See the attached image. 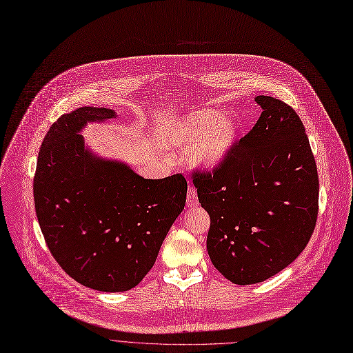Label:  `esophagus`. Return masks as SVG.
<instances>
[{
  "mask_svg": "<svg viewBox=\"0 0 353 353\" xmlns=\"http://www.w3.org/2000/svg\"><path fill=\"white\" fill-rule=\"evenodd\" d=\"M186 203L189 208H195L199 205L198 198H196V191L194 186H189L188 188V192H186Z\"/></svg>",
  "mask_w": 353,
  "mask_h": 353,
  "instance_id": "1",
  "label": "esophagus"
}]
</instances>
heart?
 I'll return each instance as SVG.
<instances>
[{"instance_id":"obj_1","label":"heart","mask_w":353,"mask_h":353,"mask_svg":"<svg viewBox=\"0 0 353 353\" xmlns=\"http://www.w3.org/2000/svg\"><path fill=\"white\" fill-rule=\"evenodd\" d=\"M203 137L195 145L192 158L205 167H216L232 150L237 125L230 117H222L219 112L199 110L172 121L165 128V141L172 147H182L186 143Z\"/></svg>"}]
</instances>
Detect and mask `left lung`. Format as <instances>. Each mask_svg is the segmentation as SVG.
I'll use <instances>...</instances> for the list:
<instances>
[{"mask_svg": "<svg viewBox=\"0 0 353 353\" xmlns=\"http://www.w3.org/2000/svg\"><path fill=\"white\" fill-rule=\"evenodd\" d=\"M261 114L212 171H192L209 213L206 248L239 285L276 276L305 249L318 216L319 181L305 127L287 103L257 96Z\"/></svg>", "mask_w": 353, "mask_h": 353, "instance_id": "8db88e82", "label": "left lung"}]
</instances>
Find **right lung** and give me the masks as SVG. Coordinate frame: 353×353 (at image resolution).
<instances>
[{
    "mask_svg": "<svg viewBox=\"0 0 353 353\" xmlns=\"http://www.w3.org/2000/svg\"><path fill=\"white\" fill-rule=\"evenodd\" d=\"M114 116L104 107L61 116L45 135L34 178L35 212L53 259L77 283L105 292L145 277L188 188L181 174L144 179L85 150L82 127Z\"/></svg>",
    "mask_w": 353,
    "mask_h": 353,
    "instance_id": "obj_1",
    "label": "right lung"
}]
</instances>
